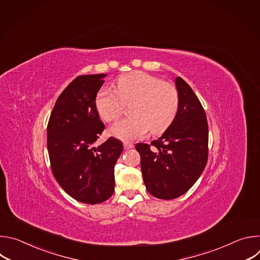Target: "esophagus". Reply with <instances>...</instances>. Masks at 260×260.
I'll return each mask as SVG.
<instances>
[{
	"instance_id": "34e87169",
	"label": "esophagus",
	"mask_w": 260,
	"mask_h": 260,
	"mask_svg": "<svg viewBox=\"0 0 260 260\" xmlns=\"http://www.w3.org/2000/svg\"><path fill=\"white\" fill-rule=\"evenodd\" d=\"M123 147H124V149L128 150V149H132V148H134V144L129 143V142H124Z\"/></svg>"
}]
</instances>
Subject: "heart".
<instances>
[{
    "mask_svg": "<svg viewBox=\"0 0 260 260\" xmlns=\"http://www.w3.org/2000/svg\"><path fill=\"white\" fill-rule=\"evenodd\" d=\"M116 91L102 87L95 96V108L106 122L115 121L131 106L133 116L116 122L109 134L121 140L141 138L150 129L152 135L164 133L174 121L179 110L178 88L150 74L135 71L117 78Z\"/></svg>",
    "mask_w": 260,
    "mask_h": 260,
    "instance_id": "obj_1",
    "label": "heart"
}]
</instances>
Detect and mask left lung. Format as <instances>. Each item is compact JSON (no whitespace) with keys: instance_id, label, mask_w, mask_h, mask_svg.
<instances>
[{"instance_id":"left-lung-1","label":"left lung","mask_w":260,"mask_h":260,"mask_svg":"<svg viewBox=\"0 0 260 260\" xmlns=\"http://www.w3.org/2000/svg\"><path fill=\"white\" fill-rule=\"evenodd\" d=\"M176 86L180 105L173 123L150 145H136L145 186L150 194L161 200H173L188 191L208 161L209 129L205 110L181 77L176 78Z\"/></svg>"}]
</instances>
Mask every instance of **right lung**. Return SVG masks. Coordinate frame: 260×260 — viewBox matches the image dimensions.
<instances>
[{
    "label": "right lung",
    "instance_id": "add662e5",
    "mask_svg": "<svg viewBox=\"0 0 260 260\" xmlns=\"http://www.w3.org/2000/svg\"><path fill=\"white\" fill-rule=\"evenodd\" d=\"M106 74L74 79L55 102L47 125V149L52 174L60 187L84 204H100L114 192V167L123 150L110 137L93 143L105 125L95 108V96Z\"/></svg>",
    "mask_w": 260,
    "mask_h": 260
}]
</instances>
